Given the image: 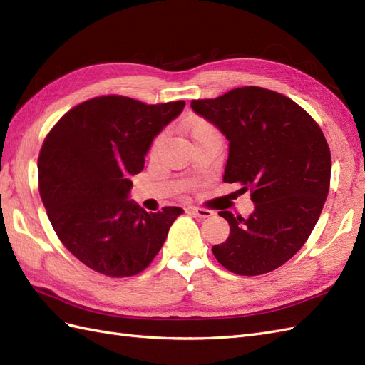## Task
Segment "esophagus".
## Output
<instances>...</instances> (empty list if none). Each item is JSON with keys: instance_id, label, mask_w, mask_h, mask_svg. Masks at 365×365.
I'll list each match as a JSON object with an SVG mask.
<instances>
[{"instance_id": "obj_1", "label": "esophagus", "mask_w": 365, "mask_h": 365, "mask_svg": "<svg viewBox=\"0 0 365 365\" xmlns=\"http://www.w3.org/2000/svg\"><path fill=\"white\" fill-rule=\"evenodd\" d=\"M191 214H194V216H197L200 219H207V217H211L212 216V211L210 210H205V208H199V207H190L188 208Z\"/></svg>"}]
</instances>
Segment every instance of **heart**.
I'll return each instance as SVG.
<instances>
[{
  "mask_svg": "<svg viewBox=\"0 0 365 365\" xmlns=\"http://www.w3.org/2000/svg\"><path fill=\"white\" fill-rule=\"evenodd\" d=\"M185 128H186V130H188V134L191 135V138L197 137V135H200L203 133H207V130L214 129L207 120L202 118V117H197V115H192V117H190L188 120H186ZM162 142H163V135H158L154 140V143H153V153H155L157 149L160 148Z\"/></svg>",
  "mask_w": 365,
  "mask_h": 365,
  "instance_id": "b5f03b06",
  "label": "heart"
}]
</instances>
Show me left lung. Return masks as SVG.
<instances>
[{
	"label": "left lung",
	"mask_w": 365,
	"mask_h": 365,
	"mask_svg": "<svg viewBox=\"0 0 365 365\" xmlns=\"http://www.w3.org/2000/svg\"><path fill=\"white\" fill-rule=\"evenodd\" d=\"M191 108L230 142L223 182L240 183L255 203L248 219L219 211L230 236L212 253L240 276L273 272L302 248L329 194L331 155L322 130L297 103L257 86L192 100Z\"/></svg>",
	"instance_id": "1"
}]
</instances>
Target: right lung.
Instances as JSON below:
<instances>
[{
    "instance_id": "add662e5",
    "label": "right lung",
    "mask_w": 365,
    "mask_h": 365,
    "mask_svg": "<svg viewBox=\"0 0 365 365\" xmlns=\"http://www.w3.org/2000/svg\"><path fill=\"white\" fill-rule=\"evenodd\" d=\"M185 101L160 105L103 96L80 103L46 137L38 157L40 195L52 227L80 262L110 277L153 262L182 208L148 212L129 200L130 175Z\"/></svg>"
}]
</instances>
